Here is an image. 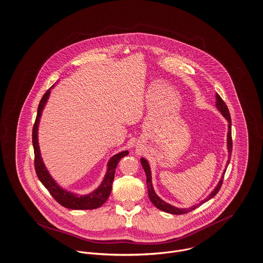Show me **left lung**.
<instances>
[{
	"instance_id": "left-lung-1",
	"label": "left lung",
	"mask_w": 263,
	"mask_h": 263,
	"mask_svg": "<svg viewBox=\"0 0 263 263\" xmlns=\"http://www.w3.org/2000/svg\"><path fill=\"white\" fill-rule=\"evenodd\" d=\"M216 108L217 110L222 114V116L225 118L227 121H228V133H227V150H228V160H227V163H226V166H225V170L222 174V176L218 182V184L215 186V189L211 192V194L203 200L202 202H200L199 204H194L192 206H189V208H177L173 204H168L166 202H164L162 199H160L154 189H153V185H152V175H151V168H150V165H149V162L148 160L144 158V157H141L140 161H141V164L143 166V170L145 172L146 177H147V190H148V197L151 201V203L154 204L157 209L165 212V213H168V214H173V215H181V214H186V213H190L192 212L193 210L197 209L199 205L204 204L205 202H208L209 200H211L213 197H215L217 195V193L220 191L221 189V185L223 183V178H224V175L226 173V170L230 163V158H231V153H232V134H231V117H230V113H229V110L225 104V102L221 99V97L216 93Z\"/></svg>"
}]
</instances>
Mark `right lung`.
Segmentation results:
<instances>
[{
    "instance_id": "1",
    "label": "right lung",
    "mask_w": 263,
    "mask_h": 263,
    "mask_svg": "<svg viewBox=\"0 0 263 263\" xmlns=\"http://www.w3.org/2000/svg\"><path fill=\"white\" fill-rule=\"evenodd\" d=\"M55 84L49 88L44 96L42 97L38 110H37V116L35 120V124L33 127L32 132V143L34 148V155H35V171L39 180L42 182V184L47 189V191L50 193V195L58 201V203L63 205L64 208L71 209V210H92L100 208L103 204L106 203L108 198L110 197L111 191H112V183L114 180L115 171L117 167L118 162L120 159L124 156H126L129 152L127 150L121 151L117 154L113 155L109 161L107 162V170L105 176L101 182V184L93 190L92 192L86 194V195H80L77 193H72L70 191H67L63 189L60 184L57 182V180L49 174L47 167L44 164L43 158L41 156L39 141H38V128L40 119L42 116V112L46 106V103L49 99L51 89L54 88Z\"/></svg>"
}]
</instances>
